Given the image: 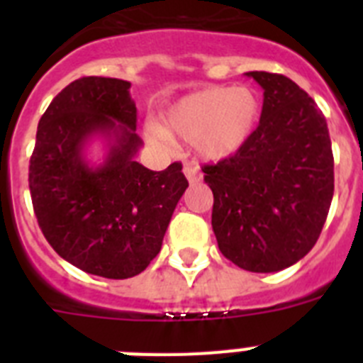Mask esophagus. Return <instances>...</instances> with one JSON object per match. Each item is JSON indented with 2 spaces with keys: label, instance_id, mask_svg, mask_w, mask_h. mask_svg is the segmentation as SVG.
<instances>
[{
  "label": "esophagus",
  "instance_id": "1",
  "mask_svg": "<svg viewBox=\"0 0 363 363\" xmlns=\"http://www.w3.org/2000/svg\"><path fill=\"white\" fill-rule=\"evenodd\" d=\"M184 174L187 176L189 184H198V182L201 179L200 171H198V167H194V165H185L184 167Z\"/></svg>",
  "mask_w": 363,
  "mask_h": 363
}]
</instances>
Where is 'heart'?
I'll return each mask as SVG.
<instances>
[{"instance_id":"heart-1","label":"heart","mask_w":363,"mask_h":363,"mask_svg":"<svg viewBox=\"0 0 363 363\" xmlns=\"http://www.w3.org/2000/svg\"><path fill=\"white\" fill-rule=\"evenodd\" d=\"M259 98L249 86H203L176 99L162 114V127L147 125L145 136L158 147L172 138L192 143L200 158L220 162L251 140L259 120Z\"/></svg>"}]
</instances>
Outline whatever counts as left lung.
Segmentation results:
<instances>
[{
	"label": "left lung",
	"instance_id": "obj_1",
	"mask_svg": "<svg viewBox=\"0 0 363 363\" xmlns=\"http://www.w3.org/2000/svg\"><path fill=\"white\" fill-rule=\"evenodd\" d=\"M264 89L259 125L240 152L203 165L221 255L251 272L291 267L318 240L335 192L322 111L281 74L245 72Z\"/></svg>",
	"mask_w": 363,
	"mask_h": 363
}]
</instances>
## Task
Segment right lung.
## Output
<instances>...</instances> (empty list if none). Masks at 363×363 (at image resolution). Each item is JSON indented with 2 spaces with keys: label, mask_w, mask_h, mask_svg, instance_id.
<instances>
[{
  "label": "right lung",
  "mask_w": 363,
  "mask_h": 363,
  "mask_svg": "<svg viewBox=\"0 0 363 363\" xmlns=\"http://www.w3.org/2000/svg\"><path fill=\"white\" fill-rule=\"evenodd\" d=\"M130 83L89 76L67 85L41 116L28 187L41 233L54 251L89 274L125 280L145 271L189 182L182 163L150 171L138 163ZM101 137L99 166L84 149Z\"/></svg>",
  "instance_id": "right-lung-1"
}]
</instances>
